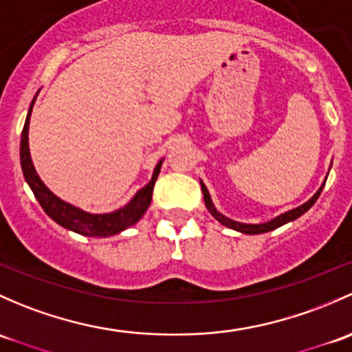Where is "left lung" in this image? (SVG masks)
<instances>
[{"mask_svg":"<svg viewBox=\"0 0 352 352\" xmlns=\"http://www.w3.org/2000/svg\"><path fill=\"white\" fill-rule=\"evenodd\" d=\"M201 186H202V194H204L206 207H207V209H209V212L212 214V216L216 217V219L219 221L221 224L228 226V228H231V229H236V231H239V232H244V234H261V232L273 231V229L280 228V226H283V224L290 223V221L297 219V217H300L303 212H307V210H309L310 207L316 204V201H317V199H319L320 192H322V188H324V186L320 187L319 190H317V194L314 195V197L310 199L309 202H305V204H303V206L297 207V209L288 210V212H285V214H282V216L275 217V219L270 221V223H265V224H243V223H236V221L228 219V217H224L223 214L217 212L216 207L212 206V201H210V195H209V192H207L206 186H204V184H201Z\"/></svg>","mask_w":352,"mask_h":352,"instance_id":"obj_1","label":"left lung"}]
</instances>
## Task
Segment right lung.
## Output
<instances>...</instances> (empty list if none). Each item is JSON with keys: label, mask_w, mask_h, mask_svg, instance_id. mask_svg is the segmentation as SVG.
I'll list each match as a JSON object with an SVG mask.
<instances>
[{"label": "right lung", "mask_w": 352, "mask_h": 352, "mask_svg": "<svg viewBox=\"0 0 352 352\" xmlns=\"http://www.w3.org/2000/svg\"><path fill=\"white\" fill-rule=\"evenodd\" d=\"M35 99L33 98L32 104H30L27 121H25L23 131H21V145H20V160H21V170H23V175L27 179L30 188L35 194L36 201L40 202L42 209L55 221L57 224L64 226V228L70 229L74 232H79L84 236H113L118 232L124 231V229L138 223L142 219V216L145 214L151 202V194H153L155 182H157V177L160 173L162 162L155 168L153 177H151L150 182L146 184L138 194L133 197V201L128 206H124L123 209L116 210V212L111 214H87L84 210L77 209V207L67 204V202L60 201L58 197H55L54 194L43 186V182L40 180V177L36 175L35 168H33L32 158H30V150H28V124H30V114H32V108L35 104Z\"/></svg>", "instance_id": "1"}]
</instances>
